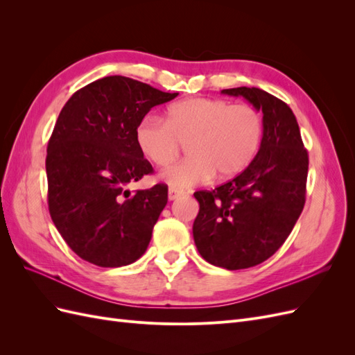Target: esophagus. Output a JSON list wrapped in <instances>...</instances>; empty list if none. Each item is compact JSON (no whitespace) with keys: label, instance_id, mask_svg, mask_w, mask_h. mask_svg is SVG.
<instances>
[{"label":"esophagus","instance_id":"obj_1","mask_svg":"<svg viewBox=\"0 0 355 355\" xmlns=\"http://www.w3.org/2000/svg\"><path fill=\"white\" fill-rule=\"evenodd\" d=\"M180 196H184V192H182V191H178V189H175V188H170V189H168V200H170V201H173V200L179 198Z\"/></svg>","mask_w":355,"mask_h":355}]
</instances>
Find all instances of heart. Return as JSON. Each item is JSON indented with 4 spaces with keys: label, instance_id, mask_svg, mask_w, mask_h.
Segmentation results:
<instances>
[{
    "label": "heart",
    "instance_id": "b5f03b06",
    "mask_svg": "<svg viewBox=\"0 0 355 355\" xmlns=\"http://www.w3.org/2000/svg\"><path fill=\"white\" fill-rule=\"evenodd\" d=\"M262 135V116L252 105L206 98L173 103L166 121L148 115L135 132L141 153L158 167L168 166L187 144L188 158L161 173L176 189L204 184L214 175L237 176L259 151Z\"/></svg>",
    "mask_w": 355,
    "mask_h": 355
}]
</instances>
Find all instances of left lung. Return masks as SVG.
I'll return each instance as SVG.
<instances>
[{"label": "left lung", "mask_w": 355, "mask_h": 355, "mask_svg": "<svg viewBox=\"0 0 355 355\" xmlns=\"http://www.w3.org/2000/svg\"><path fill=\"white\" fill-rule=\"evenodd\" d=\"M262 111L261 148L244 171L213 191H197L192 234L214 266L244 270L271 257L292 232L305 204L308 153L293 111L256 87L225 89Z\"/></svg>", "instance_id": "1"}]
</instances>
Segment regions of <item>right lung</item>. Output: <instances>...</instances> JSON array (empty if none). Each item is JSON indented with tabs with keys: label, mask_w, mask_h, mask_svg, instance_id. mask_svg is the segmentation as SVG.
Instances as JSON below:
<instances>
[{
	"label": "right lung",
	"mask_w": 355,
	"mask_h": 355,
	"mask_svg": "<svg viewBox=\"0 0 355 355\" xmlns=\"http://www.w3.org/2000/svg\"><path fill=\"white\" fill-rule=\"evenodd\" d=\"M176 96L112 75L75 92L62 108L47 146L49 210L81 259L116 268L146 252L167 187L127 189L153 173L135 132L151 108Z\"/></svg>",
	"instance_id": "add662e5"
}]
</instances>
